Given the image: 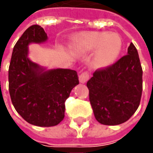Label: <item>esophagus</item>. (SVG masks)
<instances>
[{
	"instance_id": "34e87169",
	"label": "esophagus",
	"mask_w": 153,
	"mask_h": 153,
	"mask_svg": "<svg viewBox=\"0 0 153 153\" xmlns=\"http://www.w3.org/2000/svg\"><path fill=\"white\" fill-rule=\"evenodd\" d=\"M90 79V74L88 72H83L79 76V82L82 83V84H85L87 81L89 80Z\"/></svg>"
}]
</instances>
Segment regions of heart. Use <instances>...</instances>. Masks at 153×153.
I'll list each match as a JSON object with an SVG mask.
<instances>
[{
	"instance_id": "obj_1",
	"label": "heart",
	"mask_w": 153,
	"mask_h": 153,
	"mask_svg": "<svg viewBox=\"0 0 153 153\" xmlns=\"http://www.w3.org/2000/svg\"><path fill=\"white\" fill-rule=\"evenodd\" d=\"M76 49L84 53L96 50L93 63L99 68H106L116 62L122 49V41L116 33L89 32L79 35L74 40Z\"/></svg>"
}]
</instances>
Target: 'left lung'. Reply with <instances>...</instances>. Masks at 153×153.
Masks as SVG:
<instances>
[{"label":"left lung","instance_id":"left-lung-1","mask_svg":"<svg viewBox=\"0 0 153 153\" xmlns=\"http://www.w3.org/2000/svg\"><path fill=\"white\" fill-rule=\"evenodd\" d=\"M87 87L98 122L116 126L128 120L137 110L142 92V68L133 43L127 55L108 68L97 69Z\"/></svg>","mask_w":153,"mask_h":153}]
</instances>
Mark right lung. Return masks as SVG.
Instances as JSON below:
<instances>
[{
    "label": "right lung",
    "instance_id": "add662e5",
    "mask_svg": "<svg viewBox=\"0 0 153 153\" xmlns=\"http://www.w3.org/2000/svg\"><path fill=\"white\" fill-rule=\"evenodd\" d=\"M47 40L41 26L29 27L14 46L8 71L9 92L16 111L30 124L44 127L63 120L65 100L79 85L75 70L47 69L29 59V44Z\"/></svg>",
    "mask_w": 153,
    "mask_h": 153
}]
</instances>
